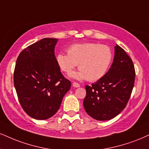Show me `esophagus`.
<instances>
[{"mask_svg":"<svg viewBox=\"0 0 149 149\" xmlns=\"http://www.w3.org/2000/svg\"><path fill=\"white\" fill-rule=\"evenodd\" d=\"M72 86L74 88H79L80 86V85L78 83H77V82H73Z\"/></svg>","mask_w":149,"mask_h":149,"instance_id":"obj_1","label":"esophagus"}]
</instances>
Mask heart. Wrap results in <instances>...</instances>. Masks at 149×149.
Masks as SVG:
<instances>
[{
  "mask_svg": "<svg viewBox=\"0 0 149 149\" xmlns=\"http://www.w3.org/2000/svg\"><path fill=\"white\" fill-rule=\"evenodd\" d=\"M67 54L60 52L56 61L61 70L68 73L77 65L79 71L70 74L72 77L97 81L109 69L113 58L111 47L97 43L73 44L67 49Z\"/></svg>",
  "mask_w": 149,
  "mask_h": 149,
  "instance_id": "obj_1",
  "label": "heart"
}]
</instances>
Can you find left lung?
I'll return each instance as SVG.
<instances>
[{
    "instance_id": "1",
    "label": "left lung",
    "mask_w": 149,
    "mask_h": 149,
    "mask_svg": "<svg viewBox=\"0 0 149 149\" xmlns=\"http://www.w3.org/2000/svg\"><path fill=\"white\" fill-rule=\"evenodd\" d=\"M135 78L132 59L124 49L116 45L109 70L96 83L86 86L84 107L86 113L99 121L109 120L116 117L126 106Z\"/></svg>"
}]
</instances>
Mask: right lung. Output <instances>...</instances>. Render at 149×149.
Returning a JSON list of instances; mask_svg holds the SVG:
<instances>
[{"label":"right lung","instance_id":"add662e5","mask_svg":"<svg viewBox=\"0 0 149 149\" xmlns=\"http://www.w3.org/2000/svg\"><path fill=\"white\" fill-rule=\"evenodd\" d=\"M58 39L45 38L18 55L14 84L21 106L29 116L47 119L59 109L71 82L60 71L54 54Z\"/></svg>","mask_w":149,"mask_h":149}]
</instances>
